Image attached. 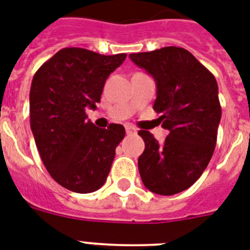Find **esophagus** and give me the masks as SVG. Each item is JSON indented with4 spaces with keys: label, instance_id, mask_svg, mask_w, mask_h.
<instances>
[{
    "label": "esophagus",
    "instance_id": "esophagus-1",
    "mask_svg": "<svg viewBox=\"0 0 250 250\" xmlns=\"http://www.w3.org/2000/svg\"><path fill=\"white\" fill-rule=\"evenodd\" d=\"M125 132L127 135H133V133H136V128L132 125H125Z\"/></svg>",
    "mask_w": 250,
    "mask_h": 250
}]
</instances>
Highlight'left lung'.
I'll list each match as a JSON object with an SVG mask.
<instances>
[{
	"mask_svg": "<svg viewBox=\"0 0 250 250\" xmlns=\"http://www.w3.org/2000/svg\"><path fill=\"white\" fill-rule=\"evenodd\" d=\"M129 58L153 76V109L170 132L164 144L149 131L139 132L145 143L137 162L141 180L153 193L176 194L201 176L213 156L222 115L217 80L192 53L178 46L132 53Z\"/></svg>",
	"mask_w": 250,
	"mask_h": 250,
	"instance_id": "1",
	"label": "left lung"
}]
</instances>
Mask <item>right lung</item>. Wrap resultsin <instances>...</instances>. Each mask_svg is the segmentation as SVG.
Masks as SVG:
<instances>
[{"label":"right lung","instance_id":"right-lung-1","mask_svg":"<svg viewBox=\"0 0 250 250\" xmlns=\"http://www.w3.org/2000/svg\"><path fill=\"white\" fill-rule=\"evenodd\" d=\"M125 57L64 48L33 76L31 129L46 170L66 189L90 193L105 184L125 127L98 128L86 119L85 109H96L106 79Z\"/></svg>","mask_w":250,"mask_h":250}]
</instances>
